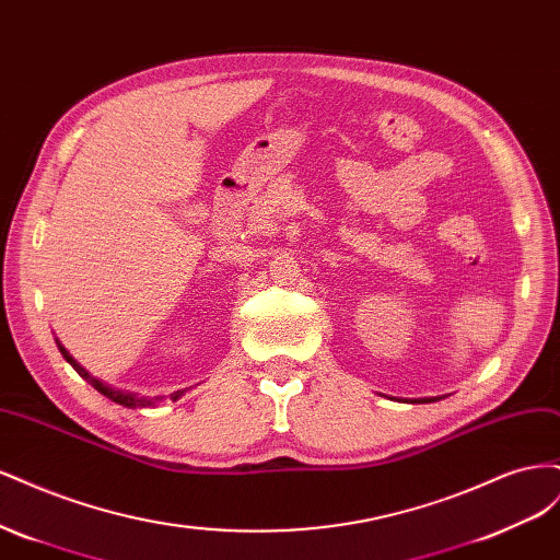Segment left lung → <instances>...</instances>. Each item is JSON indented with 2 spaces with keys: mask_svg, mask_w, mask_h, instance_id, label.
Returning a JSON list of instances; mask_svg holds the SVG:
<instances>
[{
  "mask_svg": "<svg viewBox=\"0 0 560 560\" xmlns=\"http://www.w3.org/2000/svg\"><path fill=\"white\" fill-rule=\"evenodd\" d=\"M393 399V397H389ZM439 399H444V397H422V399H409L411 404H430V401H439ZM401 401V399H399ZM406 401V399H404Z\"/></svg>",
  "mask_w": 560,
  "mask_h": 560,
  "instance_id": "obj_1",
  "label": "left lung"
}]
</instances>
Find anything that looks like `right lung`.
<instances>
[{"mask_svg": "<svg viewBox=\"0 0 560 560\" xmlns=\"http://www.w3.org/2000/svg\"><path fill=\"white\" fill-rule=\"evenodd\" d=\"M56 343H58V350H60V354L62 358L72 364V369L77 371V374L86 381V383H91L100 395H105L107 399H112V401H116V404H121V406H126V409H151V406H159L161 401H165V399H171V401H177L186 389H177V393H173L171 397H165V395H159V397H144V395H138V393H130V389H121V387H112L109 383H103L100 378H95L93 374H89L86 369H83L72 354H70V350H67L58 338H56Z\"/></svg>", "mask_w": 560, "mask_h": 560, "instance_id": "obj_1", "label": "right lung"}]
</instances>
